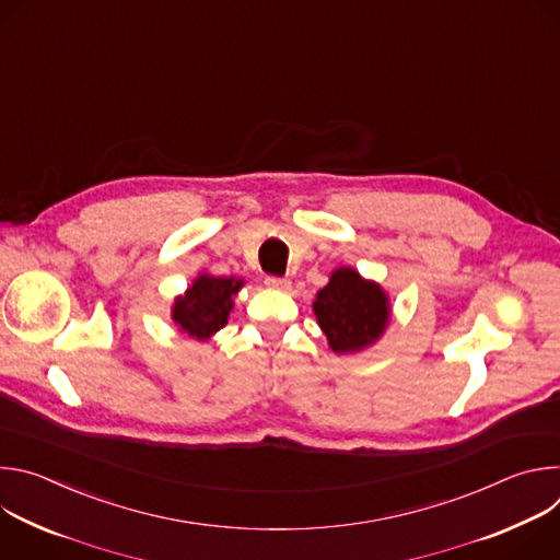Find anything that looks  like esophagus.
<instances>
[{"instance_id": "obj_1", "label": "esophagus", "mask_w": 560, "mask_h": 560, "mask_svg": "<svg viewBox=\"0 0 560 560\" xmlns=\"http://www.w3.org/2000/svg\"><path fill=\"white\" fill-rule=\"evenodd\" d=\"M266 285L275 288V290H290L292 281L285 277H266Z\"/></svg>"}]
</instances>
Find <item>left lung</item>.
Instances as JSON below:
<instances>
[{
	"mask_svg": "<svg viewBox=\"0 0 560 560\" xmlns=\"http://www.w3.org/2000/svg\"><path fill=\"white\" fill-rule=\"evenodd\" d=\"M316 322L337 354L372 346L389 324L387 294L352 268H339L312 303Z\"/></svg>",
	"mask_w": 560,
	"mask_h": 560,
	"instance_id": "8db88e82",
	"label": "left lung"
}]
</instances>
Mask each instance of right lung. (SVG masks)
Returning <instances> with one entry per match:
<instances>
[{
  "mask_svg": "<svg viewBox=\"0 0 560 560\" xmlns=\"http://www.w3.org/2000/svg\"><path fill=\"white\" fill-rule=\"evenodd\" d=\"M242 279L199 275L186 294L175 299L173 322L192 339H210L228 324L234 303L232 296L242 290Z\"/></svg>",
  "mask_w": 560,
  "mask_h": 560,
  "instance_id": "add662e5",
  "label": "right lung"
}]
</instances>
